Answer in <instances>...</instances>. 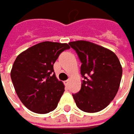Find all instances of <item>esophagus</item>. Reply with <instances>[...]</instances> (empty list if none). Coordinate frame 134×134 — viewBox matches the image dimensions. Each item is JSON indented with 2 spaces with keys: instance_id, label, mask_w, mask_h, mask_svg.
<instances>
[{
  "instance_id": "34e87169",
  "label": "esophagus",
  "mask_w": 134,
  "mask_h": 134,
  "mask_svg": "<svg viewBox=\"0 0 134 134\" xmlns=\"http://www.w3.org/2000/svg\"><path fill=\"white\" fill-rule=\"evenodd\" d=\"M64 84L65 85H69V80H66V81H64Z\"/></svg>"
}]
</instances>
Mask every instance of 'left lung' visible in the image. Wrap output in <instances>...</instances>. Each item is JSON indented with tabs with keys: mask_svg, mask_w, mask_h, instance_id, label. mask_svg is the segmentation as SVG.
Here are the masks:
<instances>
[{
	"mask_svg": "<svg viewBox=\"0 0 134 134\" xmlns=\"http://www.w3.org/2000/svg\"><path fill=\"white\" fill-rule=\"evenodd\" d=\"M81 62L84 78L81 90L73 94L77 107L85 112L104 109L116 96L122 77V66L115 53L95 43L85 40L69 43Z\"/></svg>",
	"mask_w": 134,
	"mask_h": 134,
	"instance_id": "8db88e82",
	"label": "left lung"
}]
</instances>
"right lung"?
<instances>
[{
    "mask_svg": "<svg viewBox=\"0 0 134 134\" xmlns=\"http://www.w3.org/2000/svg\"><path fill=\"white\" fill-rule=\"evenodd\" d=\"M67 43L46 41L24 51L15 59L10 77L20 100L36 114L54 110L65 91V85L54 73L53 64Z\"/></svg>",
    "mask_w": 134,
    "mask_h": 134,
    "instance_id": "obj_1",
    "label": "right lung"
}]
</instances>
